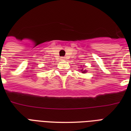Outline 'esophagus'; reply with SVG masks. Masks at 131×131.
<instances>
[{
	"label": "esophagus",
	"mask_w": 131,
	"mask_h": 131,
	"mask_svg": "<svg viewBox=\"0 0 131 131\" xmlns=\"http://www.w3.org/2000/svg\"><path fill=\"white\" fill-rule=\"evenodd\" d=\"M64 59H65V58H64V57H61V61H64Z\"/></svg>",
	"instance_id": "esophagus-1"
}]
</instances>
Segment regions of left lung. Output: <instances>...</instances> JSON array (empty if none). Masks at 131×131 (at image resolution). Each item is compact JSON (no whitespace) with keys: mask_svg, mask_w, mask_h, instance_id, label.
<instances>
[{"mask_svg":"<svg viewBox=\"0 0 131 131\" xmlns=\"http://www.w3.org/2000/svg\"><path fill=\"white\" fill-rule=\"evenodd\" d=\"M80 71H81V72L82 73H83V74H84V73H85L86 72H87V70H84L83 68H82V70H80Z\"/></svg>","mask_w":131,"mask_h":131,"instance_id":"8db88e82","label":"left lung"}]
</instances>
